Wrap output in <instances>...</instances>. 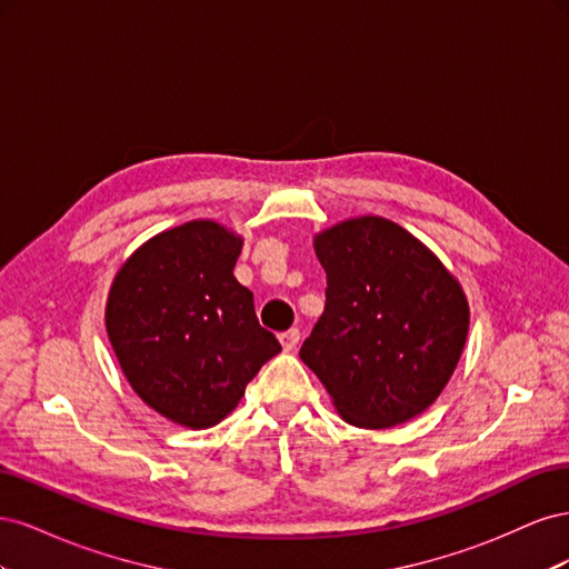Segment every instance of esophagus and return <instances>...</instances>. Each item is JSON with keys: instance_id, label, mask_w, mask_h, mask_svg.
<instances>
[{"instance_id": "obj_1", "label": "esophagus", "mask_w": 569, "mask_h": 569, "mask_svg": "<svg viewBox=\"0 0 569 569\" xmlns=\"http://www.w3.org/2000/svg\"><path fill=\"white\" fill-rule=\"evenodd\" d=\"M299 330L295 327V330H287V332H282L280 335V343H282V349L284 351H295L297 349V343H299Z\"/></svg>"}]
</instances>
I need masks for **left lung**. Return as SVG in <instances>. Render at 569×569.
Instances as JSON below:
<instances>
[{
  "instance_id": "1",
  "label": "left lung",
  "mask_w": 569,
  "mask_h": 569,
  "mask_svg": "<svg viewBox=\"0 0 569 569\" xmlns=\"http://www.w3.org/2000/svg\"><path fill=\"white\" fill-rule=\"evenodd\" d=\"M313 249L327 301L301 360L349 425L387 429L420 416L468 341L470 303L456 274L382 216L341 220Z\"/></svg>"
}]
</instances>
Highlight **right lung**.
Returning <instances> with one entry per match:
<instances>
[{
	"instance_id": "right-lung-1",
	"label": "right lung",
	"mask_w": 569,
	"mask_h": 569,
	"mask_svg": "<svg viewBox=\"0 0 569 569\" xmlns=\"http://www.w3.org/2000/svg\"><path fill=\"white\" fill-rule=\"evenodd\" d=\"M244 239L216 220H189L134 249L107 299V335L126 380L166 420L209 429L282 351L232 274Z\"/></svg>"
}]
</instances>
